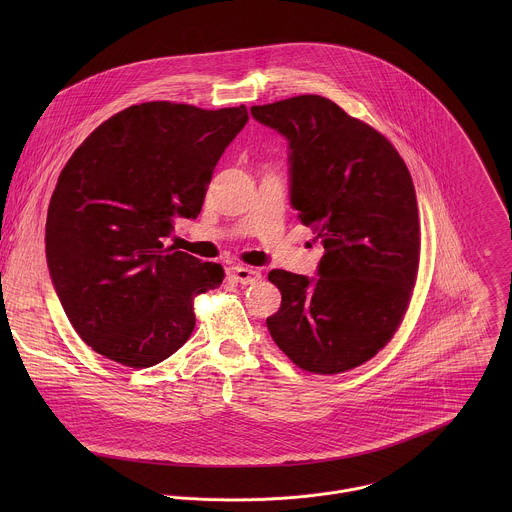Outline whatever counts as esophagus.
Masks as SVG:
<instances>
[{
  "instance_id": "obj_1",
  "label": "esophagus",
  "mask_w": 512,
  "mask_h": 512,
  "mask_svg": "<svg viewBox=\"0 0 512 512\" xmlns=\"http://www.w3.org/2000/svg\"><path fill=\"white\" fill-rule=\"evenodd\" d=\"M228 276L234 282L242 284V286L256 284V282L262 280V274L258 270H254V268H248V266H232V268H228Z\"/></svg>"
}]
</instances>
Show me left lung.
I'll return each mask as SVG.
<instances>
[{
    "mask_svg": "<svg viewBox=\"0 0 512 512\" xmlns=\"http://www.w3.org/2000/svg\"><path fill=\"white\" fill-rule=\"evenodd\" d=\"M290 144V201L321 238L317 278L272 270L282 292L266 319L290 361L339 374L372 359L408 309L420 262L418 201L394 146L329 98L252 106Z\"/></svg>",
    "mask_w": 512,
    "mask_h": 512,
    "instance_id": "left-lung-1",
    "label": "left lung"
}]
</instances>
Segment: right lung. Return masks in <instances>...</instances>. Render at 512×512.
<instances>
[{
    "label": "right lung",
    "mask_w": 512,
    "mask_h": 512,
    "mask_svg": "<svg viewBox=\"0 0 512 512\" xmlns=\"http://www.w3.org/2000/svg\"><path fill=\"white\" fill-rule=\"evenodd\" d=\"M246 106L144 102L100 124L53 191L45 250L61 305L98 355L157 365L195 329L193 299L222 284L215 262L165 248L173 220L197 219Z\"/></svg>",
    "instance_id": "right-lung-1"
}]
</instances>
